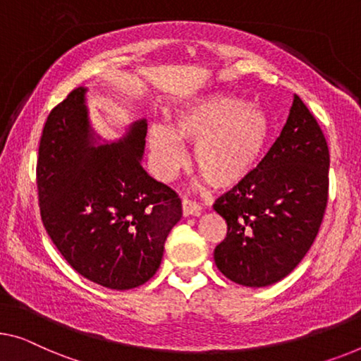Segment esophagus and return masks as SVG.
<instances>
[{
	"label": "esophagus",
	"mask_w": 361,
	"mask_h": 361,
	"mask_svg": "<svg viewBox=\"0 0 361 361\" xmlns=\"http://www.w3.org/2000/svg\"><path fill=\"white\" fill-rule=\"evenodd\" d=\"M181 209H183V215H185V217L201 214V206H199V204L195 201H190V199H183Z\"/></svg>",
	"instance_id": "obj_1"
}]
</instances>
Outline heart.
Wrapping results in <instances>:
<instances>
[{
    "label": "heart",
    "instance_id": "obj_1",
    "mask_svg": "<svg viewBox=\"0 0 361 361\" xmlns=\"http://www.w3.org/2000/svg\"><path fill=\"white\" fill-rule=\"evenodd\" d=\"M271 120L261 106L235 95L214 92L195 97L175 110L170 128L147 133L155 176L169 181L186 165L183 144L195 146V165L214 190H233L248 180L264 157Z\"/></svg>",
    "mask_w": 361,
    "mask_h": 361
}]
</instances>
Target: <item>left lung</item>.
<instances>
[{
	"label": "left lung",
	"instance_id": "1",
	"mask_svg": "<svg viewBox=\"0 0 361 361\" xmlns=\"http://www.w3.org/2000/svg\"><path fill=\"white\" fill-rule=\"evenodd\" d=\"M329 191V149L318 121L293 95L281 136L248 180L220 196L227 236L214 261L230 281L267 287L300 264L318 235Z\"/></svg>",
	"mask_w": 361,
	"mask_h": 361
}]
</instances>
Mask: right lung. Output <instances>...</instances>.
<instances>
[{
    "label": "right lung",
    "instance_id": "1",
    "mask_svg": "<svg viewBox=\"0 0 361 361\" xmlns=\"http://www.w3.org/2000/svg\"><path fill=\"white\" fill-rule=\"evenodd\" d=\"M87 87L50 111L43 128L37 188L43 227L68 264L102 287L146 283L181 219L178 195L142 169L147 121L118 141H102L89 120Z\"/></svg>",
    "mask_w": 361,
    "mask_h": 361
}]
</instances>
